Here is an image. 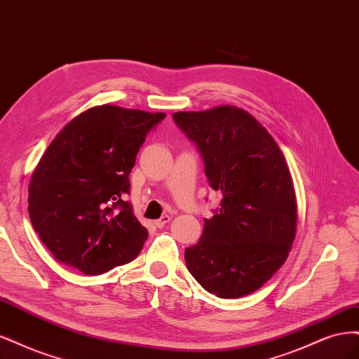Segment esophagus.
<instances>
[{"label": "esophagus", "instance_id": "obj_1", "mask_svg": "<svg viewBox=\"0 0 359 359\" xmlns=\"http://www.w3.org/2000/svg\"><path fill=\"white\" fill-rule=\"evenodd\" d=\"M170 219H171V217H170L168 215H164L163 217H159V219H158V221L155 222V225H156L158 228H163L164 225H167V224L170 222Z\"/></svg>", "mask_w": 359, "mask_h": 359}]
</instances>
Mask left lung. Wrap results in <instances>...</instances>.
<instances>
[{"mask_svg": "<svg viewBox=\"0 0 359 359\" xmlns=\"http://www.w3.org/2000/svg\"><path fill=\"white\" fill-rule=\"evenodd\" d=\"M198 146L221 207L204 219L188 270L205 291L240 298L259 289L285 264L297 233L291 171L271 134L246 110L217 106L172 114Z\"/></svg>", "mask_w": 359, "mask_h": 359, "instance_id": "8db88e82", "label": "left lung"}]
</instances>
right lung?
<instances>
[{
  "label": "right lung",
  "instance_id": "right-lung-1",
  "mask_svg": "<svg viewBox=\"0 0 359 359\" xmlns=\"http://www.w3.org/2000/svg\"><path fill=\"white\" fill-rule=\"evenodd\" d=\"M164 118L102 104L56 134L31 175L28 212L57 261L92 276L140 253L149 233L122 196L146 134Z\"/></svg>",
  "mask_w": 359,
  "mask_h": 359
}]
</instances>
